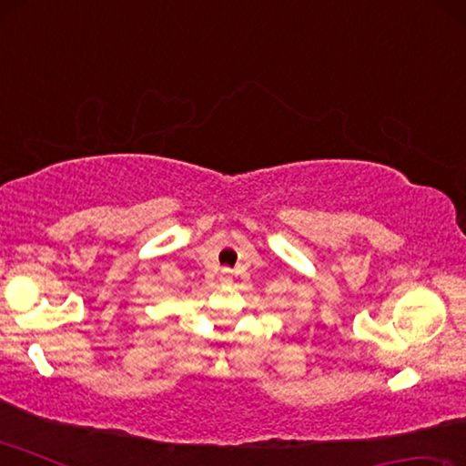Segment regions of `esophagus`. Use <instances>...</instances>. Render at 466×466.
Here are the masks:
<instances>
[{
    "label": "esophagus",
    "mask_w": 466,
    "mask_h": 466,
    "mask_svg": "<svg viewBox=\"0 0 466 466\" xmlns=\"http://www.w3.org/2000/svg\"><path fill=\"white\" fill-rule=\"evenodd\" d=\"M224 281H226V283H230V275H224Z\"/></svg>",
    "instance_id": "obj_1"
}]
</instances>
